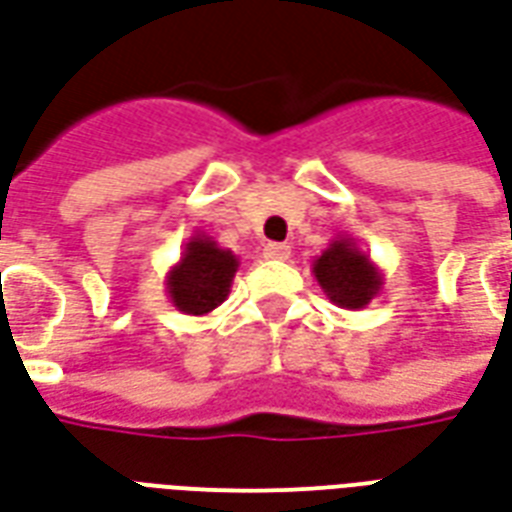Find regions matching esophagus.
<instances>
[{
	"label": "esophagus",
	"instance_id": "1",
	"mask_svg": "<svg viewBox=\"0 0 512 512\" xmlns=\"http://www.w3.org/2000/svg\"><path fill=\"white\" fill-rule=\"evenodd\" d=\"M263 255H266L268 260H287V257H290V246H287V244H268L266 249H263Z\"/></svg>",
	"mask_w": 512,
	"mask_h": 512
}]
</instances>
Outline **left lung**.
I'll list each match as a JSON object with an SVG mask.
<instances>
[{
	"label": "left lung",
	"instance_id": "obj_1",
	"mask_svg": "<svg viewBox=\"0 0 512 512\" xmlns=\"http://www.w3.org/2000/svg\"><path fill=\"white\" fill-rule=\"evenodd\" d=\"M312 274L333 304L352 312L366 309L385 285L377 263L358 249L352 236L333 238L323 255L314 257Z\"/></svg>",
	"mask_w": 512,
	"mask_h": 512
}]
</instances>
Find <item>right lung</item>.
Segmentation results:
<instances>
[{"mask_svg":"<svg viewBox=\"0 0 512 512\" xmlns=\"http://www.w3.org/2000/svg\"><path fill=\"white\" fill-rule=\"evenodd\" d=\"M238 257L206 233H195L184 244L181 260L165 276V293L181 314L203 317L214 312L233 287Z\"/></svg>","mask_w":512,"mask_h":512,"instance_id":"right-lung-1","label":"right lung"}]
</instances>
